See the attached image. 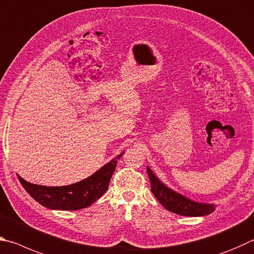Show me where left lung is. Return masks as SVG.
Here are the masks:
<instances>
[{"instance_id":"8db88e82","label":"left lung","mask_w":254,"mask_h":254,"mask_svg":"<svg viewBox=\"0 0 254 254\" xmlns=\"http://www.w3.org/2000/svg\"><path fill=\"white\" fill-rule=\"evenodd\" d=\"M147 174L150 181L152 193L166 210L184 216H204L214 212V204L193 201L181 193H177L176 190L164 184L148 166Z\"/></svg>"}]
</instances>
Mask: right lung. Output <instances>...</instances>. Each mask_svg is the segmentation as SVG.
Instances as JSON below:
<instances>
[{"mask_svg": "<svg viewBox=\"0 0 254 254\" xmlns=\"http://www.w3.org/2000/svg\"><path fill=\"white\" fill-rule=\"evenodd\" d=\"M123 154L124 152L115 156L87 179L65 186L32 184L22 179L20 175L17 176L30 196L44 207L60 211L81 210L90 206L108 190L110 179L117 166V161Z\"/></svg>", "mask_w": 254, "mask_h": 254, "instance_id": "1", "label": "right lung"}]
</instances>
